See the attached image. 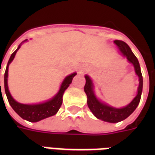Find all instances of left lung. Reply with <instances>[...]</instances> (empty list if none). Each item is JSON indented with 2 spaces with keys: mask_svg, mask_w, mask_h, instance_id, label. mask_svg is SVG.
Here are the masks:
<instances>
[{
  "mask_svg": "<svg viewBox=\"0 0 155 155\" xmlns=\"http://www.w3.org/2000/svg\"><path fill=\"white\" fill-rule=\"evenodd\" d=\"M113 42L116 45V47L118 48L119 53L123 57L126 58L128 62L134 66L135 73L138 76L139 85L137 87L136 97L131 101L130 104H128L127 105L124 106L122 108H116L101 101V100L97 98L95 94V86L93 81L90 78L89 75H85L84 77L86 80V84L84 85V92L87 97V103L88 108L96 117L109 123H117L121 121L126 119L129 116L134 113V111L136 109L141 100L142 86H143L142 71H141L139 62L137 60V57L134 55V54L133 53L130 47L125 42L120 41V40H115Z\"/></svg>",
  "mask_w": 155,
  "mask_h": 155,
  "instance_id": "obj_1",
  "label": "left lung"
}]
</instances>
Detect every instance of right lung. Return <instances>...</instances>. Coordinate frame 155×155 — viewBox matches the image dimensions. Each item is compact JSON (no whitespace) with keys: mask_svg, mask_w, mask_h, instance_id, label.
Wrapping results in <instances>:
<instances>
[{"mask_svg":"<svg viewBox=\"0 0 155 155\" xmlns=\"http://www.w3.org/2000/svg\"><path fill=\"white\" fill-rule=\"evenodd\" d=\"M27 42V39L24 40L19 46L18 49L11 54L10 58L8 59V62L7 63L5 72V77H4V84H5V91L6 97L8 101V103L13 108V109L21 117L26 120L30 122H38L41 120H43L45 118L50 117L51 116L55 115L58 113V109L60 108L62 103H63V96L65 90L69 87V85L72 82V79L74 78L77 73L74 72L70 74L68 76L64 78L63 82L61 84L60 87L58 92L52 98L47 101L42 102L38 104H21L19 102L16 101L13 99V97L11 96L9 90H8V66L11 63V62L13 60L15 57L16 53L20 49L21 46L23 42ZM1 87V82H0Z\"/></svg>","mask_w":155,"mask_h":155,"instance_id":"right-lung-1","label":"right lung"}]
</instances>
